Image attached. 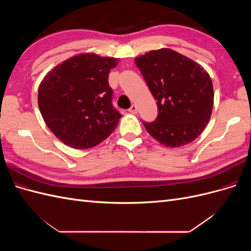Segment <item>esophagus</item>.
Returning <instances> with one entry per match:
<instances>
[{
	"mask_svg": "<svg viewBox=\"0 0 251 251\" xmlns=\"http://www.w3.org/2000/svg\"><path fill=\"white\" fill-rule=\"evenodd\" d=\"M128 112H131V113H137V105H136V104H132L131 105V108L130 109H128Z\"/></svg>",
	"mask_w": 251,
	"mask_h": 251,
	"instance_id": "34e87169",
	"label": "esophagus"
}]
</instances>
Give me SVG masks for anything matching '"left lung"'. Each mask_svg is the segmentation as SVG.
I'll use <instances>...</instances> for the list:
<instances>
[{
  "instance_id": "1",
  "label": "left lung",
  "mask_w": 251,
  "mask_h": 251,
  "mask_svg": "<svg viewBox=\"0 0 251 251\" xmlns=\"http://www.w3.org/2000/svg\"><path fill=\"white\" fill-rule=\"evenodd\" d=\"M135 64L157 100L156 119L142 121L149 134L171 148L194 141L208 124L214 105L209 74L191 58L166 48L136 57Z\"/></svg>"
}]
</instances>
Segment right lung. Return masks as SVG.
<instances>
[{"label": "right lung", "instance_id": "right-lung-1", "mask_svg": "<svg viewBox=\"0 0 251 251\" xmlns=\"http://www.w3.org/2000/svg\"><path fill=\"white\" fill-rule=\"evenodd\" d=\"M119 60L83 53L57 65L39 88V108L47 126L73 149L100 144L115 130L121 114L112 103L110 70Z\"/></svg>", "mask_w": 251, "mask_h": 251}]
</instances>
